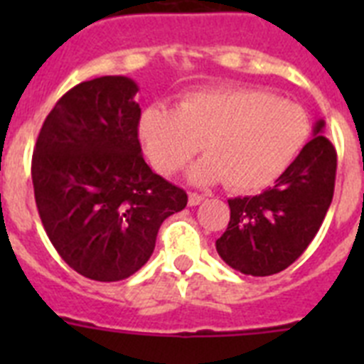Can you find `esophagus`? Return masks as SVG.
<instances>
[{"label":"esophagus","instance_id":"esophagus-1","mask_svg":"<svg viewBox=\"0 0 364 364\" xmlns=\"http://www.w3.org/2000/svg\"><path fill=\"white\" fill-rule=\"evenodd\" d=\"M202 200H204L202 195H198V193H189V198H188L189 205H198Z\"/></svg>","mask_w":364,"mask_h":364}]
</instances>
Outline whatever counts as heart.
<instances>
[{"label": "heart", "instance_id": "heart-1", "mask_svg": "<svg viewBox=\"0 0 364 364\" xmlns=\"http://www.w3.org/2000/svg\"><path fill=\"white\" fill-rule=\"evenodd\" d=\"M310 122L301 105L252 87L193 91L175 109L151 105L140 114L138 138L151 166L162 175L189 169L195 184L226 186L253 193L273 184L304 147Z\"/></svg>", "mask_w": 364, "mask_h": 364}]
</instances>
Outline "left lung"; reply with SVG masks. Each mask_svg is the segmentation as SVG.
<instances>
[{
	"label": "left lung",
	"mask_w": 364,
	"mask_h": 364,
	"mask_svg": "<svg viewBox=\"0 0 364 364\" xmlns=\"http://www.w3.org/2000/svg\"><path fill=\"white\" fill-rule=\"evenodd\" d=\"M337 153L324 136V120L297 159L255 197L230 198V222L215 242L220 259L253 277L273 275L304 253L332 204Z\"/></svg>",
	"instance_id": "obj_1"
}]
</instances>
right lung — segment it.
Wrapping results in <instances>:
<instances>
[{
    "instance_id": "add662e5",
    "label": "right lung",
    "mask_w": 364,
    "mask_h": 364,
    "mask_svg": "<svg viewBox=\"0 0 364 364\" xmlns=\"http://www.w3.org/2000/svg\"><path fill=\"white\" fill-rule=\"evenodd\" d=\"M136 92L127 76L78 83L45 118L32 154L45 231L67 264L92 281L136 273L162 222L188 204L184 189L144 160Z\"/></svg>"
}]
</instances>
